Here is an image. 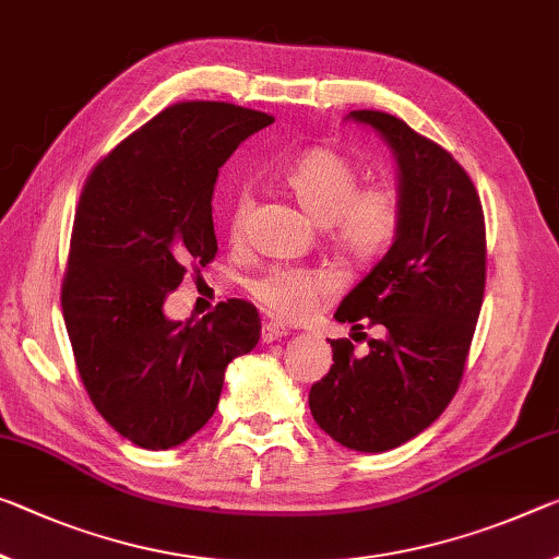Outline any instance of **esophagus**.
Wrapping results in <instances>:
<instances>
[{
  "label": "esophagus",
  "instance_id": "34e87169",
  "mask_svg": "<svg viewBox=\"0 0 559 559\" xmlns=\"http://www.w3.org/2000/svg\"><path fill=\"white\" fill-rule=\"evenodd\" d=\"M286 335H288V328L283 325V323H276V321L263 323V331H261V341L263 343H273V341H278V338H286Z\"/></svg>",
  "mask_w": 559,
  "mask_h": 559
}]
</instances>
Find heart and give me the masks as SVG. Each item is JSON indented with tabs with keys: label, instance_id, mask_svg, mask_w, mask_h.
I'll return each mask as SVG.
<instances>
[{
	"label": "heart",
	"instance_id": "obj_1",
	"mask_svg": "<svg viewBox=\"0 0 559 559\" xmlns=\"http://www.w3.org/2000/svg\"><path fill=\"white\" fill-rule=\"evenodd\" d=\"M300 209L323 224L328 243L358 265H373L395 246L403 231L405 206L393 183L360 186V168L333 148H313L283 171ZM255 206L253 186L241 183L228 206V236L241 241ZM338 281L323 269L271 265L248 281V294L265 311L286 321L306 318L328 304Z\"/></svg>",
	"mask_w": 559,
	"mask_h": 559
}]
</instances>
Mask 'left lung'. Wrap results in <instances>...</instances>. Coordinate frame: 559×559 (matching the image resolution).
<instances>
[{
  "label": "left lung",
  "instance_id": "8db88e82",
  "mask_svg": "<svg viewBox=\"0 0 559 559\" xmlns=\"http://www.w3.org/2000/svg\"><path fill=\"white\" fill-rule=\"evenodd\" d=\"M401 168L403 231L335 311L353 331L380 328L356 356L331 341L333 366L308 393L313 420L335 442L385 453L440 418L457 393L483 308L487 243L483 203L453 154L385 111L358 109ZM353 335V338H356Z\"/></svg>",
  "mask_w": 559,
  "mask_h": 559
}]
</instances>
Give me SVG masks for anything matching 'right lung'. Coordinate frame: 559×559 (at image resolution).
<instances>
[{
  "label": "right lung",
  "instance_id": "obj_1",
  "mask_svg": "<svg viewBox=\"0 0 559 559\" xmlns=\"http://www.w3.org/2000/svg\"><path fill=\"white\" fill-rule=\"evenodd\" d=\"M273 119L226 102H181L114 146L79 199L61 311L88 397L139 448L181 445L209 423L226 366L261 338L253 304L168 321L164 300L218 243V168Z\"/></svg>",
  "mask_w": 559,
  "mask_h": 559
}]
</instances>
